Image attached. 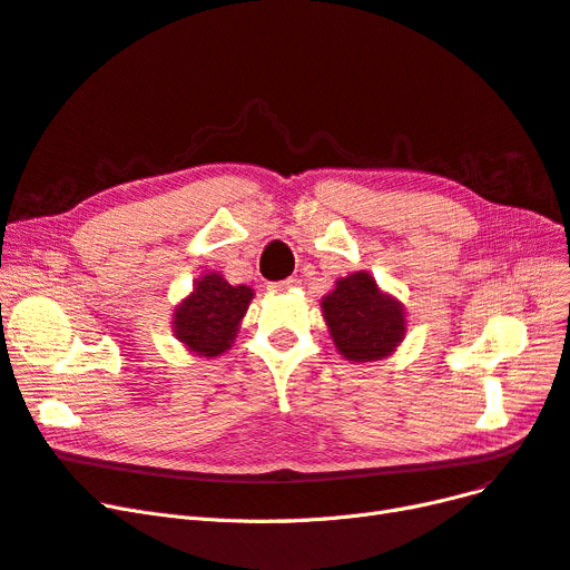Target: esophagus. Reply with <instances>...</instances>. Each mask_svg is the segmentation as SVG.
Listing matches in <instances>:
<instances>
[{
	"label": "esophagus",
	"mask_w": 570,
	"mask_h": 570,
	"mask_svg": "<svg viewBox=\"0 0 570 570\" xmlns=\"http://www.w3.org/2000/svg\"><path fill=\"white\" fill-rule=\"evenodd\" d=\"M293 286H298V279L288 277V279H282V282H272L267 288L274 291V293H284V291H288V288H293Z\"/></svg>",
	"instance_id": "34e87169"
}]
</instances>
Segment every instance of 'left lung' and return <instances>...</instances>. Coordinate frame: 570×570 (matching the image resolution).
Returning <instances> with one entry per match:
<instances>
[{"label": "left lung", "mask_w": 570, "mask_h": 570, "mask_svg": "<svg viewBox=\"0 0 570 570\" xmlns=\"http://www.w3.org/2000/svg\"><path fill=\"white\" fill-rule=\"evenodd\" d=\"M333 343L350 362H377L402 343L406 320L396 301L377 291L371 274L341 279L322 301Z\"/></svg>", "instance_id": "8db88e82"}]
</instances>
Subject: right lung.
<instances>
[{"label": "right lung", "instance_id": "obj_1", "mask_svg": "<svg viewBox=\"0 0 570 570\" xmlns=\"http://www.w3.org/2000/svg\"><path fill=\"white\" fill-rule=\"evenodd\" d=\"M250 298L248 286H229L220 274H206L176 309V335L199 356H218L235 341Z\"/></svg>", "mask_w": 570, "mask_h": 570}]
</instances>
